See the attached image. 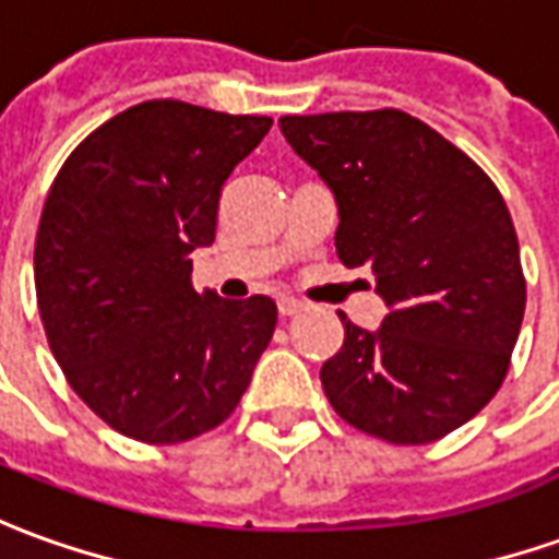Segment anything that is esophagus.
Returning <instances> with one entry per match:
<instances>
[{"instance_id":"obj_1","label":"esophagus","mask_w":559,"mask_h":559,"mask_svg":"<svg viewBox=\"0 0 559 559\" xmlns=\"http://www.w3.org/2000/svg\"><path fill=\"white\" fill-rule=\"evenodd\" d=\"M278 311L284 314V318H293V314L306 311V302H302V299H296V296H281Z\"/></svg>"}]
</instances>
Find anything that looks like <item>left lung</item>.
I'll return each mask as SVG.
<instances>
[{
    "instance_id": "obj_1",
    "label": "left lung",
    "mask_w": 559,
    "mask_h": 559,
    "mask_svg": "<svg viewBox=\"0 0 559 559\" xmlns=\"http://www.w3.org/2000/svg\"><path fill=\"white\" fill-rule=\"evenodd\" d=\"M338 205L335 251L388 302L320 381L335 415L390 444H427L493 400L521 333L526 281L497 185L424 120L381 111L281 117Z\"/></svg>"
}]
</instances>
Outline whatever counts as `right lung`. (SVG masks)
Returning a JSON list of instances; mask_svg holds the SVG:
<instances>
[{"label": "right lung", "mask_w": 559, "mask_h": 559, "mask_svg": "<svg viewBox=\"0 0 559 559\" xmlns=\"http://www.w3.org/2000/svg\"><path fill=\"white\" fill-rule=\"evenodd\" d=\"M272 117L175 99L93 130L53 178L35 236V296L66 381L135 442L197 439L236 412L275 333L269 296L193 290L226 178Z\"/></svg>", "instance_id": "add662e5"}]
</instances>
